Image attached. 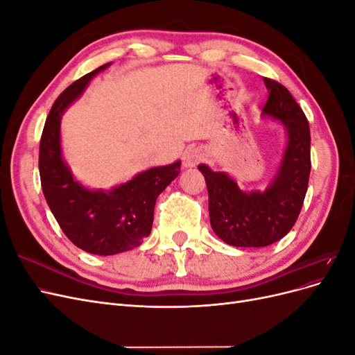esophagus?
Masks as SVG:
<instances>
[{
    "instance_id": "1",
    "label": "esophagus",
    "mask_w": 355,
    "mask_h": 355,
    "mask_svg": "<svg viewBox=\"0 0 355 355\" xmlns=\"http://www.w3.org/2000/svg\"><path fill=\"white\" fill-rule=\"evenodd\" d=\"M202 159H204V153L200 148H189L184 154V167L185 168L196 167Z\"/></svg>"
}]
</instances>
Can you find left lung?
<instances>
[{"label":"left lung","instance_id":"1","mask_svg":"<svg viewBox=\"0 0 355 355\" xmlns=\"http://www.w3.org/2000/svg\"><path fill=\"white\" fill-rule=\"evenodd\" d=\"M268 101L263 118H271L286 132V146L272 179L265 189H241L227 171L207 164L198 170L209 191L211 230L235 247H265L293 228L302 209L311 171L308 120L290 92L280 83L263 78Z\"/></svg>","mask_w":355,"mask_h":355}]
</instances>
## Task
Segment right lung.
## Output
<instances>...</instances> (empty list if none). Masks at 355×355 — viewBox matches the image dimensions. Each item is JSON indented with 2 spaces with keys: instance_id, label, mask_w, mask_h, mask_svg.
<instances>
[{
  "instance_id": "obj_1",
  "label": "right lung",
  "mask_w": 355,
  "mask_h": 355,
  "mask_svg": "<svg viewBox=\"0 0 355 355\" xmlns=\"http://www.w3.org/2000/svg\"><path fill=\"white\" fill-rule=\"evenodd\" d=\"M111 63L84 75L59 96L40 142L41 187L53 216L75 245L101 256L123 253L142 244L153 230L158 196L178 178L180 168V159L151 167L108 191L87 188L73 178L62 153V115Z\"/></svg>"
}]
</instances>
